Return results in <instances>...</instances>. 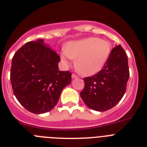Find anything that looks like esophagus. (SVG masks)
I'll return each instance as SVG.
<instances>
[{"label":"esophagus","instance_id":"34e87169","mask_svg":"<svg viewBox=\"0 0 147 147\" xmlns=\"http://www.w3.org/2000/svg\"><path fill=\"white\" fill-rule=\"evenodd\" d=\"M72 78H78V75H75V74L73 73L72 75Z\"/></svg>","mask_w":147,"mask_h":147}]
</instances>
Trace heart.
Listing matches in <instances>:
<instances>
[{"instance_id":"b5f03b06","label":"heart","mask_w":147,"mask_h":147,"mask_svg":"<svg viewBox=\"0 0 147 147\" xmlns=\"http://www.w3.org/2000/svg\"><path fill=\"white\" fill-rule=\"evenodd\" d=\"M111 51L108 41L97 37H89L69 43L61 53V59L69 64L75 61V67L80 74L92 75L101 70L106 64Z\"/></svg>"}]
</instances>
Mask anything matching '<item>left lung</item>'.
I'll return each mask as SVG.
<instances>
[{
  "mask_svg": "<svg viewBox=\"0 0 147 147\" xmlns=\"http://www.w3.org/2000/svg\"><path fill=\"white\" fill-rule=\"evenodd\" d=\"M129 76L126 53L121 45L116 46L101 70L83 78L85 86L80 92L83 102L96 111L111 109L125 94Z\"/></svg>",
  "mask_w": 147,
  "mask_h": 147,
  "instance_id": "obj_1",
  "label": "left lung"
}]
</instances>
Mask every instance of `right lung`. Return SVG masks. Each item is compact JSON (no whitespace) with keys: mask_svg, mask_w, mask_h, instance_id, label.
<instances>
[{"mask_svg":"<svg viewBox=\"0 0 147 147\" xmlns=\"http://www.w3.org/2000/svg\"><path fill=\"white\" fill-rule=\"evenodd\" d=\"M60 60L43 39L27 42L15 53L10 80L16 98L27 111L40 114L57 105L62 90L72 80L70 72L59 69Z\"/></svg>","mask_w":147,"mask_h":147,"instance_id":"add662e5","label":"right lung"}]
</instances>
